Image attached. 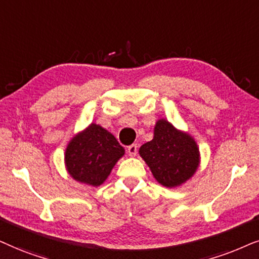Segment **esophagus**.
Returning a JSON list of instances; mask_svg holds the SVG:
<instances>
[{"label": "esophagus", "instance_id": "esophagus-1", "mask_svg": "<svg viewBox=\"0 0 259 259\" xmlns=\"http://www.w3.org/2000/svg\"><path fill=\"white\" fill-rule=\"evenodd\" d=\"M127 154H129V156H136L137 154V144H132V146L127 147Z\"/></svg>", "mask_w": 259, "mask_h": 259}]
</instances>
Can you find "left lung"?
I'll return each mask as SVG.
<instances>
[{
    "instance_id": "obj_1",
    "label": "left lung",
    "mask_w": 259,
    "mask_h": 259,
    "mask_svg": "<svg viewBox=\"0 0 259 259\" xmlns=\"http://www.w3.org/2000/svg\"><path fill=\"white\" fill-rule=\"evenodd\" d=\"M140 155L157 182L169 188L191 179L200 161L199 148L193 137L175 129L165 119L157 120L154 139L140 148Z\"/></svg>"
}]
</instances>
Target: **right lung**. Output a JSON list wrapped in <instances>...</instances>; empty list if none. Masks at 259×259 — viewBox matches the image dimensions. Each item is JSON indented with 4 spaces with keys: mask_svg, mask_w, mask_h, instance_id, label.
I'll list each match as a JSON object with an SVG mask.
<instances>
[{
    "mask_svg": "<svg viewBox=\"0 0 259 259\" xmlns=\"http://www.w3.org/2000/svg\"><path fill=\"white\" fill-rule=\"evenodd\" d=\"M123 155L124 148L116 137L92 123L68 143L65 163L74 180L97 187L106 180Z\"/></svg>",
    "mask_w": 259,
    "mask_h": 259,
    "instance_id": "add662e5",
    "label": "right lung"
}]
</instances>
